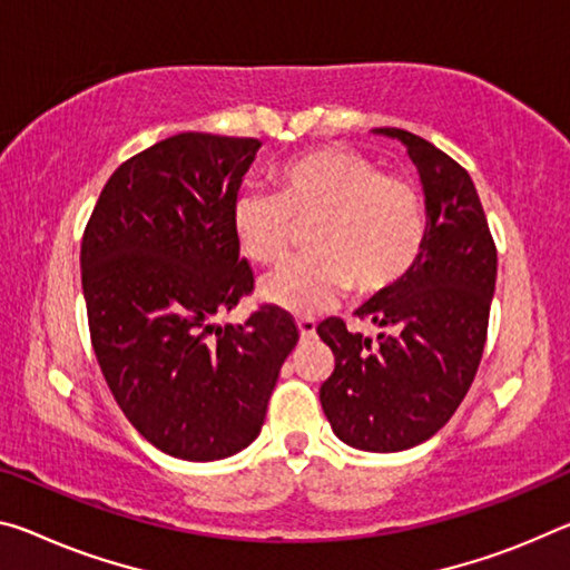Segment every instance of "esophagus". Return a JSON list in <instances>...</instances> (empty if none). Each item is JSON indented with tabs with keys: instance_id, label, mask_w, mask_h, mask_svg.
Instances as JSON below:
<instances>
[{
	"instance_id": "1",
	"label": "esophagus",
	"mask_w": 570,
	"mask_h": 570,
	"mask_svg": "<svg viewBox=\"0 0 570 570\" xmlns=\"http://www.w3.org/2000/svg\"><path fill=\"white\" fill-rule=\"evenodd\" d=\"M296 327H299V337L302 340H312L317 334V320L314 317H299L296 320Z\"/></svg>"
}]
</instances>
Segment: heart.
Wrapping results in <instances>:
<instances>
[{
    "label": "heart",
    "instance_id": "b5f03b06",
    "mask_svg": "<svg viewBox=\"0 0 570 570\" xmlns=\"http://www.w3.org/2000/svg\"><path fill=\"white\" fill-rule=\"evenodd\" d=\"M299 223H312L314 248L261 282L268 304L296 314L324 309L350 286L357 294L385 292L409 274L426 240L419 187L345 147L288 159L276 193L243 189L230 207L240 250L261 266L286 258Z\"/></svg>",
    "mask_w": 570,
    "mask_h": 570
}]
</instances>
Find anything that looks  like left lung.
Instances as JSON below:
<instances>
[{
  "label": "left lung",
  "mask_w": 570,
  "mask_h": 570,
  "mask_svg": "<svg viewBox=\"0 0 570 570\" xmlns=\"http://www.w3.org/2000/svg\"><path fill=\"white\" fill-rule=\"evenodd\" d=\"M373 131L399 139L419 169L426 240L409 274L355 312L381 330L375 340L337 317L320 324L334 355L320 401L340 441L391 454L429 441L464 401L487 340L497 248L464 167L411 131Z\"/></svg>",
  "instance_id": "8db88e82"
}]
</instances>
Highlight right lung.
Segmentation results:
<instances>
[{
  "label": "right lung",
  "instance_id": "add662e5",
  "mask_svg": "<svg viewBox=\"0 0 570 570\" xmlns=\"http://www.w3.org/2000/svg\"><path fill=\"white\" fill-rule=\"evenodd\" d=\"M258 139L175 134L126 159L90 213L80 271L98 365L126 419L185 462L238 454L264 426L299 330L261 306L215 324L253 292L230 207Z\"/></svg>",
  "mask_w": 570,
  "mask_h": 570
}]
</instances>
